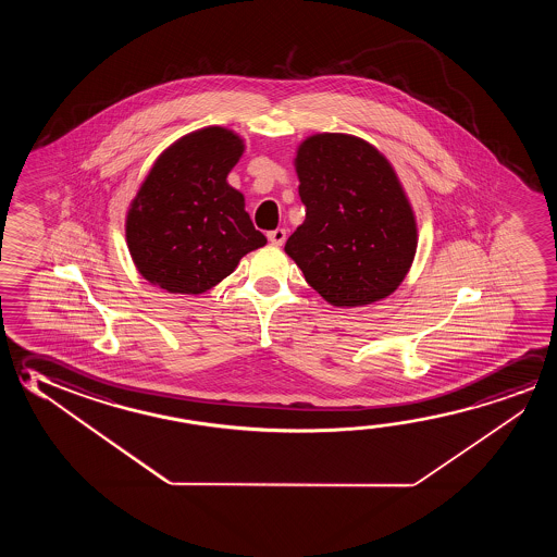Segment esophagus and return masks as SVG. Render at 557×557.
Instances as JSON below:
<instances>
[{
  "label": "esophagus",
  "instance_id": "34e87169",
  "mask_svg": "<svg viewBox=\"0 0 557 557\" xmlns=\"http://www.w3.org/2000/svg\"><path fill=\"white\" fill-rule=\"evenodd\" d=\"M285 238H287V231L285 228H275V231H270L268 233V240L275 245V247H282L283 243H285Z\"/></svg>",
  "mask_w": 557,
  "mask_h": 557
}]
</instances>
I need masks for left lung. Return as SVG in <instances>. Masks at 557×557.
<instances>
[{
	"label": "left lung",
	"mask_w": 557,
	"mask_h": 557,
	"mask_svg": "<svg viewBox=\"0 0 557 557\" xmlns=\"http://www.w3.org/2000/svg\"><path fill=\"white\" fill-rule=\"evenodd\" d=\"M305 221L285 252L324 301L366 307L393 295L418 250V223L398 174L366 139L322 132L295 156Z\"/></svg>",
	"instance_id": "left-lung-1"
}]
</instances>
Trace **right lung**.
Segmentation results:
<instances>
[{
	"mask_svg": "<svg viewBox=\"0 0 557 557\" xmlns=\"http://www.w3.org/2000/svg\"><path fill=\"white\" fill-rule=\"evenodd\" d=\"M245 153L233 129L208 126L178 137L157 157L126 213L137 272L164 292L201 295L264 247L227 176Z\"/></svg>",
	"mask_w": 557,
	"mask_h": 557,
	"instance_id": "right-lung-1",
	"label": "right lung"
}]
</instances>
